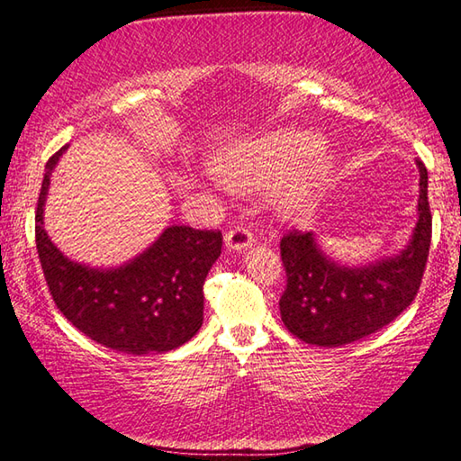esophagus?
<instances>
[{
  "label": "esophagus",
  "mask_w": 461,
  "mask_h": 461,
  "mask_svg": "<svg viewBox=\"0 0 461 461\" xmlns=\"http://www.w3.org/2000/svg\"><path fill=\"white\" fill-rule=\"evenodd\" d=\"M223 241H225V248L233 249V252H240V249L254 244V233L249 231L246 225H236V228L225 231Z\"/></svg>",
  "instance_id": "34e87169"
}]
</instances>
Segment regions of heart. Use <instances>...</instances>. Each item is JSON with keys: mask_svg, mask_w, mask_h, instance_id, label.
<instances>
[{"mask_svg": "<svg viewBox=\"0 0 461 461\" xmlns=\"http://www.w3.org/2000/svg\"><path fill=\"white\" fill-rule=\"evenodd\" d=\"M212 173L233 191L270 186L276 212L301 220L313 212L330 183L333 156L311 131L276 130L223 148L213 156Z\"/></svg>", "mask_w": 461, "mask_h": 461, "instance_id": "b5f03b06", "label": "heart"}]
</instances>
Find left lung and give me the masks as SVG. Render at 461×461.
Listing matches in <instances>:
<instances>
[{"label": "left lung", "instance_id": "obj_1", "mask_svg": "<svg viewBox=\"0 0 461 461\" xmlns=\"http://www.w3.org/2000/svg\"><path fill=\"white\" fill-rule=\"evenodd\" d=\"M417 167L419 221L399 256L348 268L327 258L311 231L285 233L280 258L286 286L278 305L283 323L294 338L338 348L376 333L415 301L431 246L427 168L419 158Z\"/></svg>", "mask_w": 461, "mask_h": 461}]
</instances>
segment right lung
Instances as JSON below:
<instances>
[{
	"label": "right lung",
	"mask_w": 461,
	"mask_h": 461,
	"mask_svg": "<svg viewBox=\"0 0 461 461\" xmlns=\"http://www.w3.org/2000/svg\"><path fill=\"white\" fill-rule=\"evenodd\" d=\"M65 150L46 162L36 207V249L52 301L81 333L118 352L142 356L183 346L203 323V285L221 254V231L170 225L120 268L71 262L44 230L50 175Z\"/></svg>",
	"instance_id": "1"
}]
</instances>
